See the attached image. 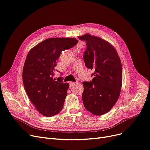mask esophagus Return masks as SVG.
Masks as SVG:
<instances>
[{"label":"esophagus","instance_id":"1","mask_svg":"<svg viewBox=\"0 0 150 150\" xmlns=\"http://www.w3.org/2000/svg\"><path fill=\"white\" fill-rule=\"evenodd\" d=\"M69 84H70V86H73L75 85L76 83H75V82H73V81H70Z\"/></svg>","mask_w":150,"mask_h":150}]
</instances>
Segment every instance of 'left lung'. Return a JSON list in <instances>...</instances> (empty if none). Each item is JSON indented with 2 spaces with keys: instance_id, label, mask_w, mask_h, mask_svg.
<instances>
[{
  "instance_id": "obj_1",
  "label": "left lung",
  "mask_w": 150,
  "mask_h": 150,
  "mask_svg": "<svg viewBox=\"0 0 150 150\" xmlns=\"http://www.w3.org/2000/svg\"><path fill=\"white\" fill-rule=\"evenodd\" d=\"M79 38L86 46L83 56L85 66L94 71L92 81L82 83L83 105L93 115H104L115 105L120 94L122 80L120 58L112 45L101 38L86 34Z\"/></svg>"
}]
</instances>
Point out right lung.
Here are the masks:
<instances>
[{
    "instance_id": "1",
    "label": "right lung",
    "mask_w": 150,
    "mask_h": 150,
    "mask_svg": "<svg viewBox=\"0 0 150 150\" xmlns=\"http://www.w3.org/2000/svg\"><path fill=\"white\" fill-rule=\"evenodd\" d=\"M78 42L75 38H47L28 53L23 70L24 86L32 104L43 116H54L63 108L69 84L53 79L54 67L62 51Z\"/></svg>"
}]
</instances>
